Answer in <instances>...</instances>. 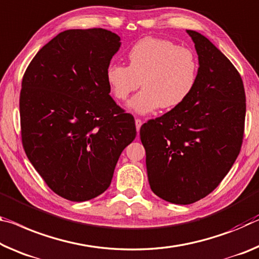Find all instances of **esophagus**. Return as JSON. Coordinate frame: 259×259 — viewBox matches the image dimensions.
I'll return each mask as SVG.
<instances>
[{
    "label": "esophagus",
    "mask_w": 259,
    "mask_h": 259,
    "mask_svg": "<svg viewBox=\"0 0 259 259\" xmlns=\"http://www.w3.org/2000/svg\"><path fill=\"white\" fill-rule=\"evenodd\" d=\"M135 123H136V129H137V133H138L139 129H141L142 124H143V121L141 120V118H136V120H135Z\"/></svg>",
    "instance_id": "1"
}]
</instances>
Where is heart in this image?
<instances>
[{
    "mask_svg": "<svg viewBox=\"0 0 259 259\" xmlns=\"http://www.w3.org/2000/svg\"><path fill=\"white\" fill-rule=\"evenodd\" d=\"M126 56L129 65L117 62L107 65L106 79L110 92L120 101L128 99L142 81L144 89L129 104L136 113L175 108L194 91L199 64L191 49L147 36L133 45Z\"/></svg>",
    "mask_w": 259,
    "mask_h": 259,
    "instance_id": "obj_1",
    "label": "heart"
}]
</instances>
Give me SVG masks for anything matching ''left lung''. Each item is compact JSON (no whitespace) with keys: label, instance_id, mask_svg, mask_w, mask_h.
<instances>
[{"label":"left lung","instance_id":"left-lung-1","mask_svg":"<svg viewBox=\"0 0 259 259\" xmlns=\"http://www.w3.org/2000/svg\"><path fill=\"white\" fill-rule=\"evenodd\" d=\"M187 32L199 61L194 91L139 134L152 191L181 205L204 198L223 181L240 154L245 120L239 71L207 38Z\"/></svg>","mask_w":259,"mask_h":259}]
</instances>
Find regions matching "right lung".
<instances>
[{
  "instance_id": "obj_1",
  "label": "right lung",
  "mask_w": 259,
  "mask_h": 259,
  "mask_svg": "<svg viewBox=\"0 0 259 259\" xmlns=\"http://www.w3.org/2000/svg\"><path fill=\"white\" fill-rule=\"evenodd\" d=\"M121 46L104 28L61 32L36 53L22 80L24 151L45 183L85 202L106 191L135 118L109 96L106 69Z\"/></svg>"
}]
</instances>
